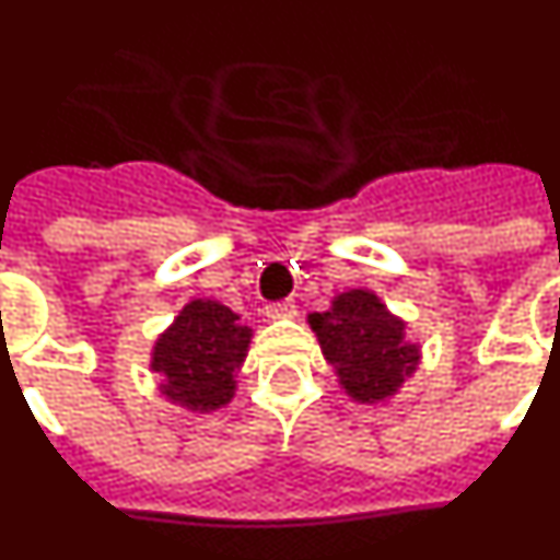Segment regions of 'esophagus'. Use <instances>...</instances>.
<instances>
[{
	"label": "esophagus",
	"instance_id": "34e87169",
	"mask_svg": "<svg viewBox=\"0 0 560 560\" xmlns=\"http://www.w3.org/2000/svg\"><path fill=\"white\" fill-rule=\"evenodd\" d=\"M266 316H269V319H294L296 316L294 300H283V303L266 305Z\"/></svg>",
	"mask_w": 560,
	"mask_h": 560
}]
</instances>
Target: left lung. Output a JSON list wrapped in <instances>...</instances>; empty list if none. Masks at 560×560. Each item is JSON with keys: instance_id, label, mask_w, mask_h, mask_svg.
Segmentation results:
<instances>
[{"instance_id": "left-lung-1", "label": "left lung", "mask_w": 560, "mask_h": 560, "mask_svg": "<svg viewBox=\"0 0 560 560\" xmlns=\"http://www.w3.org/2000/svg\"><path fill=\"white\" fill-rule=\"evenodd\" d=\"M308 325L339 387L359 404L393 398L420 364V345L407 339V323L375 291H341L328 311L308 314Z\"/></svg>"}]
</instances>
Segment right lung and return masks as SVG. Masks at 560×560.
<instances>
[{
    "label": "right lung",
    "mask_w": 560,
    "mask_h": 560,
    "mask_svg": "<svg viewBox=\"0 0 560 560\" xmlns=\"http://www.w3.org/2000/svg\"><path fill=\"white\" fill-rule=\"evenodd\" d=\"M249 341L252 328L235 311L215 300H190L153 341L151 370L162 378L160 393L199 415L226 407Z\"/></svg>",
    "instance_id": "1"
}]
</instances>
